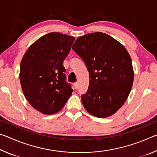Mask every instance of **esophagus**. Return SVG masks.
Here are the masks:
<instances>
[{
  "label": "esophagus",
  "instance_id": "esophagus-1",
  "mask_svg": "<svg viewBox=\"0 0 157 157\" xmlns=\"http://www.w3.org/2000/svg\"><path fill=\"white\" fill-rule=\"evenodd\" d=\"M74 86H75V89H78V82H75V83H74Z\"/></svg>",
  "mask_w": 157,
  "mask_h": 157
}]
</instances>
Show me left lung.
Returning <instances> with one entry per match:
<instances>
[{"label": "left lung", "instance_id": "1", "mask_svg": "<svg viewBox=\"0 0 157 157\" xmlns=\"http://www.w3.org/2000/svg\"><path fill=\"white\" fill-rule=\"evenodd\" d=\"M72 48L89 74L88 91L81 95L84 109L98 118L112 115L124 104L132 87L134 71L127 50L102 33L78 37Z\"/></svg>", "mask_w": 157, "mask_h": 157}]
</instances>
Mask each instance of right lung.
I'll return each mask as SVG.
<instances>
[{"instance_id":"add662e5","label":"right lung","mask_w":157,"mask_h":157,"mask_svg":"<svg viewBox=\"0 0 157 157\" xmlns=\"http://www.w3.org/2000/svg\"><path fill=\"white\" fill-rule=\"evenodd\" d=\"M75 41L73 36L50 33L29 48L20 65V82L26 100L44 114L57 113L73 92L67 83L63 60Z\"/></svg>"}]
</instances>
